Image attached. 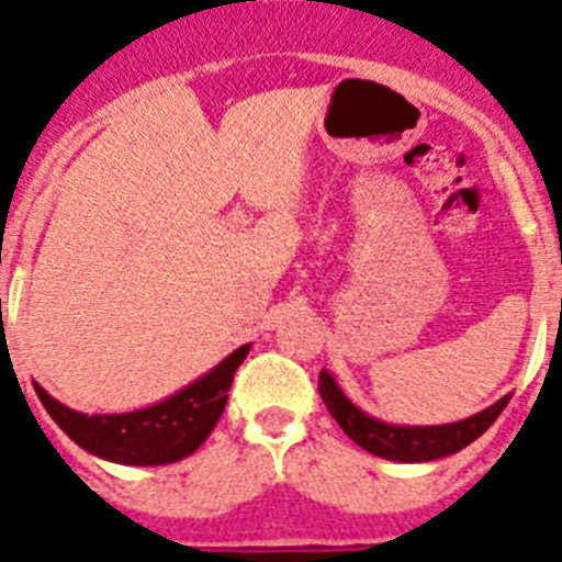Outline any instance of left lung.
<instances>
[{"instance_id":"left-lung-1","label":"left lung","mask_w":562,"mask_h":562,"mask_svg":"<svg viewBox=\"0 0 562 562\" xmlns=\"http://www.w3.org/2000/svg\"><path fill=\"white\" fill-rule=\"evenodd\" d=\"M321 390L323 404L328 406L331 418L337 420L339 429L351 437L357 446H362L364 451L375 457H384V460L395 462H431L440 460V457H449L462 451L465 446H471L476 437L485 435L493 426V420L502 415V409L507 406V395L498 398L496 404L487 406V409L476 412L471 418L457 420V424H440V426H401V424H384V420L373 418L368 412L359 409L348 395L342 393V387L337 384L328 370H321Z\"/></svg>"}]
</instances>
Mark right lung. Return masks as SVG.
I'll list each match as a JSON object with an SVG mask.
<instances>
[{
    "mask_svg": "<svg viewBox=\"0 0 562 562\" xmlns=\"http://www.w3.org/2000/svg\"><path fill=\"white\" fill-rule=\"evenodd\" d=\"M247 351L250 345H241L169 398L120 415H86L55 401L38 382L33 387L49 418L89 454L120 465H167L194 454L214 431Z\"/></svg>",
    "mask_w": 562,
    "mask_h": 562,
    "instance_id": "1",
    "label": "right lung"
}]
</instances>
